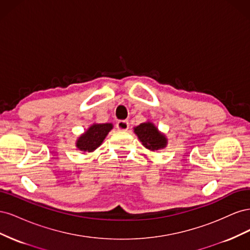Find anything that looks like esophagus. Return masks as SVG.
<instances>
[{
    "mask_svg": "<svg viewBox=\"0 0 250 250\" xmlns=\"http://www.w3.org/2000/svg\"><path fill=\"white\" fill-rule=\"evenodd\" d=\"M117 128L121 131H127L129 129V123L126 120H121L117 123Z\"/></svg>",
    "mask_w": 250,
    "mask_h": 250,
    "instance_id": "1",
    "label": "esophagus"
}]
</instances>
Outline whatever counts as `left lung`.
Listing matches in <instances>:
<instances>
[{"label":"left lung","mask_w":250,"mask_h":250,"mask_svg":"<svg viewBox=\"0 0 250 250\" xmlns=\"http://www.w3.org/2000/svg\"><path fill=\"white\" fill-rule=\"evenodd\" d=\"M133 129L134 133L138 135L139 140L142 142L143 146L150 151H157L167 146V138L157 129L153 123H142L139 126L134 127Z\"/></svg>","instance_id":"left-lung-1"}]
</instances>
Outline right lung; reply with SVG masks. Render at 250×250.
I'll return each instance as SVG.
<instances>
[{
	"label": "right lung",
	"mask_w": 250,
	"mask_h": 250,
	"mask_svg": "<svg viewBox=\"0 0 250 250\" xmlns=\"http://www.w3.org/2000/svg\"><path fill=\"white\" fill-rule=\"evenodd\" d=\"M112 127L111 123L93 124L78 138L76 147L83 152H93L103 143Z\"/></svg>",
	"instance_id": "obj_1"
}]
</instances>
